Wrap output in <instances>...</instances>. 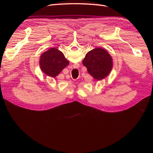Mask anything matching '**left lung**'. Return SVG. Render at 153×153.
<instances>
[{
  "mask_svg": "<svg viewBox=\"0 0 153 153\" xmlns=\"http://www.w3.org/2000/svg\"><path fill=\"white\" fill-rule=\"evenodd\" d=\"M82 63L87 68L88 73L96 80H101L110 73L112 68V57L107 51L96 48L88 52Z\"/></svg>",
  "mask_w": 153,
  "mask_h": 153,
  "instance_id": "1",
  "label": "left lung"
}]
</instances>
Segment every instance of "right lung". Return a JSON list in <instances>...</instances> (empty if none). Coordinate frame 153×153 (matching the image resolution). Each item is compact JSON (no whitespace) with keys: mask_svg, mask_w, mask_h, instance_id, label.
<instances>
[{"mask_svg":"<svg viewBox=\"0 0 153 153\" xmlns=\"http://www.w3.org/2000/svg\"><path fill=\"white\" fill-rule=\"evenodd\" d=\"M39 64L46 75L55 77L69 64V61L59 50L52 48L41 55Z\"/></svg>","mask_w":153,"mask_h":153,"instance_id":"obj_1","label":"right lung"}]
</instances>
